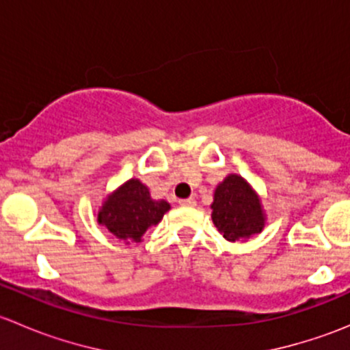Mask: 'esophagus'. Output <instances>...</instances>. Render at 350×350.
Returning <instances> with one entry per match:
<instances>
[{
  "instance_id": "1",
  "label": "esophagus",
  "mask_w": 350,
  "mask_h": 350,
  "mask_svg": "<svg viewBox=\"0 0 350 350\" xmlns=\"http://www.w3.org/2000/svg\"><path fill=\"white\" fill-rule=\"evenodd\" d=\"M179 204L181 206H196L195 198H186V200H179Z\"/></svg>"
}]
</instances>
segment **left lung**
Wrapping results in <instances>:
<instances>
[{
    "label": "left lung",
    "mask_w": 350,
    "mask_h": 350,
    "mask_svg": "<svg viewBox=\"0 0 350 350\" xmlns=\"http://www.w3.org/2000/svg\"><path fill=\"white\" fill-rule=\"evenodd\" d=\"M211 220L227 241L237 242L260 234L266 225L257 193L237 174H228L215 189Z\"/></svg>",
    "instance_id": "left-lung-1"
}]
</instances>
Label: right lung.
I'll use <instances>...</instances> for the list:
<instances>
[{"label":"right lung","mask_w":350,"mask_h":350,"mask_svg":"<svg viewBox=\"0 0 350 350\" xmlns=\"http://www.w3.org/2000/svg\"><path fill=\"white\" fill-rule=\"evenodd\" d=\"M169 208L167 201L152 200L149 188L139 179H129L103 201L98 211V224L120 241L142 242L144 234L162 220Z\"/></svg>","instance_id":"1"}]
</instances>
